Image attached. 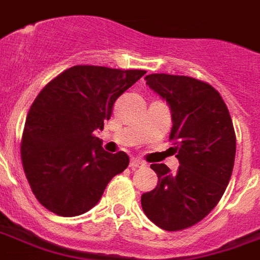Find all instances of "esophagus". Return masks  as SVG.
Returning a JSON list of instances; mask_svg holds the SVG:
<instances>
[{"mask_svg": "<svg viewBox=\"0 0 260 260\" xmlns=\"http://www.w3.org/2000/svg\"><path fill=\"white\" fill-rule=\"evenodd\" d=\"M129 166L132 168V169H136V168H142V166H144V162L140 161V159H138V158H132V159H131Z\"/></svg>", "mask_w": 260, "mask_h": 260, "instance_id": "obj_1", "label": "esophagus"}]
</instances>
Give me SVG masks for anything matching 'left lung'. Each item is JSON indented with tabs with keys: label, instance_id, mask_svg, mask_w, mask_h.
Returning a JSON list of instances; mask_svg holds the SVG:
<instances>
[{
	"label": "left lung",
	"instance_id": "obj_1",
	"mask_svg": "<svg viewBox=\"0 0 260 260\" xmlns=\"http://www.w3.org/2000/svg\"><path fill=\"white\" fill-rule=\"evenodd\" d=\"M144 80L169 105L180 166L173 173L165 164H152L158 184L142 195V207L156 226L181 231L209 215L222 198L235 165V128L223 99L207 83L166 73Z\"/></svg>",
	"mask_w": 260,
	"mask_h": 260
}]
</instances>
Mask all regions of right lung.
<instances>
[{
	"label": "right lung",
	"instance_id": "add662e5",
	"mask_svg": "<svg viewBox=\"0 0 260 260\" xmlns=\"http://www.w3.org/2000/svg\"><path fill=\"white\" fill-rule=\"evenodd\" d=\"M146 71L76 65L45 86L29 108L21 139L25 177L39 203L61 217L92 209L109 181L128 168L94 136L120 95Z\"/></svg>",
	"mask_w": 260,
	"mask_h": 260
}]
</instances>
